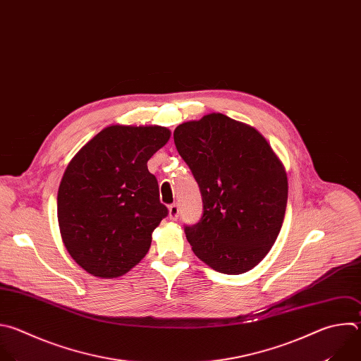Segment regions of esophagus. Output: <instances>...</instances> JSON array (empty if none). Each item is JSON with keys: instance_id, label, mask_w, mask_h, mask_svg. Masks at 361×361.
Masks as SVG:
<instances>
[{"instance_id": "esophagus-1", "label": "esophagus", "mask_w": 361, "mask_h": 361, "mask_svg": "<svg viewBox=\"0 0 361 361\" xmlns=\"http://www.w3.org/2000/svg\"><path fill=\"white\" fill-rule=\"evenodd\" d=\"M178 216H179V204L178 203H172L169 206V218L175 221V219H178Z\"/></svg>"}]
</instances>
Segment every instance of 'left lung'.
Returning <instances> with one entry per match:
<instances>
[{"label":"left lung","instance_id":"1","mask_svg":"<svg viewBox=\"0 0 361 361\" xmlns=\"http://www.w3.org/2000/svg\"><path fill=\"white\" fill-rule=\"evenodd\" d=\"M173 139L203 202L200 221L185 225L193 253L225 274L253 269L284 219L287 176L280 161L256 129L224 114L179 125Z\"/></svg>","mask_w":361,"mask_h":361}]
</instances>
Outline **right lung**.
I'll return each mask as SVG.
<instances>
[{
	"instance_id": "right-lung-1",
	"label": "right lung",
	"mask_w": 361,
	"mask_h": 361,
	"mask_svg": "<svg viewBox=\"0 0 361 361\" xmlns=\"http://www.w3.org/2000/svg\"><path fill=\"white\" fill-rule=\"evenodd\" d=\"M164 126L102 129L66 166L58 224L66 250L98 277H118L145 257L169 210L148 161L169 140Z\"/></svg>"
}]
</instances>
